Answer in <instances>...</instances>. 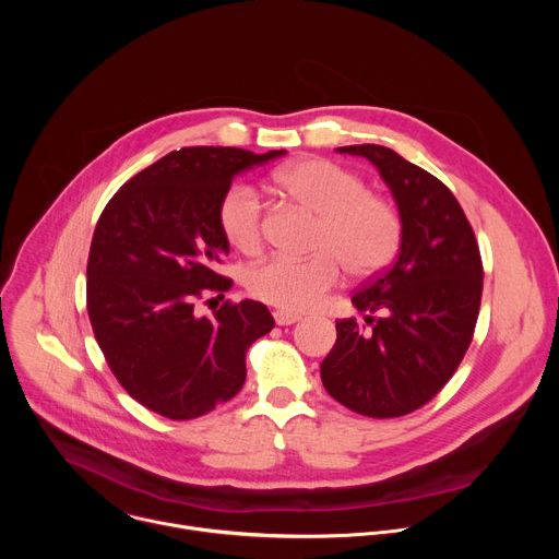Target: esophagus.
<instances>
[{
  "instance_id": "esophagus-1",
  "label": "esophagus",
  "mask_w": 559,
  "mask_h": 559,
  "mask_svg": "<svg viewBox=\"0 0 559 559\" xmlns=\"http://www.w3.org/2000/svg\"><path fill=\"white\" fill-rule=\"evenodd\" d=\"M274 321L276 325H294L300 321V316L294 311H285V309H276L274 311Z\"/></svg>"
}]
</instances>
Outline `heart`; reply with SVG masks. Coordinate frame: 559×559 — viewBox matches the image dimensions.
Returning <instances> with one entry per match:
<instances>
[{
    "instance_id": "1",
    "label": "heart",
    "mask_w": 559,
    "mask_h": 559,
    "mask_svg": "<svg viewBox=\"0 0 559 559\" xmlns=\"http://www.w3.org/2000/svg\"><path fill=\"white\" fill-rule=\"evenodd\" d=\"M274 183L294 201L318 214L307 259L272 257L248 274V289L263 302L302 311L332 289L345 270L371 276L384 270L401 246L403 223L395 207L367 190L356 173L328 162L302 158L274 173ZM227 241L246 254L263 241V203L250 186L229 188L218 205Z\"/></svg>"
}]
</instances>
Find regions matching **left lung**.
Instances as JSON below:
<instances>
[{
  "instance_id": "left-lung-1",
  "label": "left lung",
  "mask_w": 559,
  "mask_h": 559,
  "mask_svg": "<svg viewBox=\"0 0 559 559\" xmlns=\"http://www.w3.org/2000/svg\"><path fill=\"white\" fill-rule=\"evenodd\" d=\"M336 150L378 168L403 236L391 267L352 296L371 330L356 318L336 321L321 378L347 409L397 418L429 403L464 358L480 311L483 259L457 199L433 175L384 145Z\"/></svg>"
}]
</instances>
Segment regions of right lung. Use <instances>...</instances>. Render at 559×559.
I'll list each match as a JSON object with an SVG mask.
<instances>
[{"instance_id":"right-lung-1","label":"right lung","mask_w":559,"mask_h":559,"mask_svg":"<svg viewBox=\"0 0 559 559\" xmlns=\"http://www.w3.org/2000/svg\"><path fill=\"white\" fill-rule=\"evenodd\" d=\"M285 150L181 147L141 170L108 201L88 257L95 338L136 403L192 420L227 403L246 382V354L274 318L259 300L194 305L231 281L216 272L229 252L218 205L231 179Z\"/></svg>"}]
</instances>
